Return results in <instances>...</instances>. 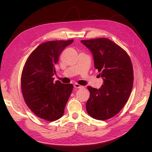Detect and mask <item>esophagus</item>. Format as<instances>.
Instances as JSON below:
<instances>
[{"mask_svg":"<svg viewBox=\"0 0 152 152\" xmlns=\"http://www.w3.org/2000/svg\"><path fill=\"white\" fill-rule=\"evenodd\" d=\"M74 88H83V86H80V84H74Z\"/></svg>","mask_w":152,"mask_h":152,"instance_id":"esophagus-1","label":"esophagus"}]
</instances>
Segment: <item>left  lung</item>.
Listing matches in <instances>:
<instances>
[{
  "label": "left lung",
  "instance_id": "1",
  "mask_svg": "<svg viewBox=\"0 0 152 152\" xmlns=\"http://www.w3.org/2000/svg\"><path fill=\"white\" fill-rule=\"evenodd\" d=\"M81 43L91 51L94 68L103 79L99 89L87 87L90 92L87 113L95 119H109L123 109L132 92V61L123 49L107 38L82 40Z\"/></svg>",
  "mask_w": 152,
  "mask_h": 152
}]
</instances>
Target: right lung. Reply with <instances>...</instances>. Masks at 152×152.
<instances>
[{
    "mask_svg": "<svg viewBox=\"0 0 152 152\" xmlns=\"http://www.w3.org/2000/svg\"><path fill=\"white\" fill-rule=\"evenodd\" d=\"M73 39L50 41L31 53L21 75V91L28 107L41 119L53 121L62 117L72 92V84L53 81L59 56Z\"/></svg>",
    "mask_w": 152,
    "mask_h": 152,
    "instance_id": "add662e5",
    "label": "right lung"
}]
</instances>
